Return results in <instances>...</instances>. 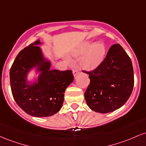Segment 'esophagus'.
<instances>
[{
    "mask_svg": "<svg viewBox=\"0 0 146 146\" xmlns=\"http://www.w3.org/2000/svg\"><path fill=\"white\" fill-rule=\"evenodd\" d=\"M73 74L74 75V78H75L77 76H78V74H79V71L78 70V68H75V69H73Z\"/></svg>",
    "mask_w": 146,
    "mask_h": 146,
    "instance_id": "1",
    "label": "esophagus"
}]
</instances>
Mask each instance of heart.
<instances>
[{
	"mask_svg": "<svg viewBox=\"0 0 146 146\" xmlns=\"http://www.w3.org/2000/svg\"><path fill=\"white\" fill-rule=\"evenodd\" d=\"M106 48L102 42L93 43L84 42L76 52L77 56H83L81 60V66L87 71L94 70L98 67L104 60Z\"/></svg>",
	"mask_w": 146,
	"mask_h": 146,
	"instance_id": "1",
	"label": "heart"
}]
</instances>
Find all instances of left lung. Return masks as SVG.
Returning <instances> with one entry per match:
<instances>
[{"label":"left lung","instance_id":"obj_1","mask_svg":"<svg viewBox=\"0 0 146 146\" xmlns=\"http://www.w3.org/2000/svg\"><path fill=\"white\" fill-rule=\"evenodd\" d=\"M86 73L90 82L84 98L93 111L110 113L121 108L130 98L134 86L133 67L120 44H113L100 66Z\"/></svg>","mask_w":146,"mask_h":146}]
</instances>
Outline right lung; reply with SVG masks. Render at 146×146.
Returning a JSON list of instances; mask_svg holds the SVG:
<instances>
[{
    "label": "right lung",
    "mask_w": 146,
    "mask_h": 146,
    "mask_svg": "<svg viewBox=\"0 0 146 146\" xmlns=\"http://www.w3.org/2000/svg\"><path fill=\"white\" fill-rule=\"evenodd\" d=\"M40 40L18 54L9 72L10 84L16 104L28 115L36 117L52 116L62 106L66 88L73 82L72 71L51 69V61L38 45ZM36 76L30 81L29 73Z\"/></svg>",
    "instance_id": "1"
}]
</instances>
